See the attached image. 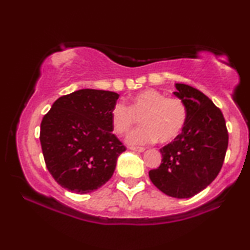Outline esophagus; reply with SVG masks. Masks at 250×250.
<instances>
[{
	"label": "esophagus",
	"mask_w": 250,
	"mask_h": 250,
	"mask_svg": "<svg viewBox=\"0 0 250 250\" xmlns=\"http://www.w3.org/2000/svg\"><path fill=\"white\" fill-rule=\"evenodd\" d=\"M131 150L133 151H139V153H142V151H145L146 149L144 147H128Z\"/></svg>",
	"instance_id": "obj_1"
}]
</instances>
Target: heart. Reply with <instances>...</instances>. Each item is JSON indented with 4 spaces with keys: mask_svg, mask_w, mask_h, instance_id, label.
I'll return each instance as SVG.
<instances>
[{
    "mask_svg": "<svg viewBox=\"0 0 250 250\" xmlns=\"http://www.w3.org/2000/svg\"><path fill=\"white\" fill-rule=\"evenodd\" d=\"M187 110L178 97H167L160 90L148 88L132 97L128 106L116 103L110 112L112 131L116 134H126L140 118L142 126L129 133V145L150 144L157 139L160 142L172 141L186 123Z\"/></svg>",
    "mask_w": 250,
    "mask_h": 250,
    "instance_id": "b5f03b06",
    "label": "heart"
}]
</instances>
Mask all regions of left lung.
<instances>
[{
    "mask_svg": "<svg viewBox=\"0 0 250 250\" xmlns=\"http://www.w3.org/2000/svg\"><path fill=\"white\" fill-rule=\"evenodd\" d=\"M176 89L173 94L186 105V123L174 141L160 149L162 163L149 171V178L167 195L187 199L218 176L229 133L222 111L208 96L185 83H176Z\"/></svg>",
    "mask_w": 250,
    "mask_h": 250,
    "instance_id": "obj_1",
    "label": "left lung"
}]
</instances>
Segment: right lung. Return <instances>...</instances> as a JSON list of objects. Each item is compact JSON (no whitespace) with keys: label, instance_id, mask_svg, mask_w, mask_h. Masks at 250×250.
Segmentation results:
<instances>
[{"label":"right lung","instance_id":"1","mask_svg":"<svg viewBox=\"0 0 250 250\" xmlns=\"http://www.w3.org/2000/svg\"><path fill=\"white\" fill-rule=\"evenodd\" d=\"M119 95L80 89L61 96L41 122L40 142L46 167L58 185L86 194L112 177L125 146L112 133L110 112Z\"/></svg>","mask_w":250,"mask_h":250}]
</instances>
